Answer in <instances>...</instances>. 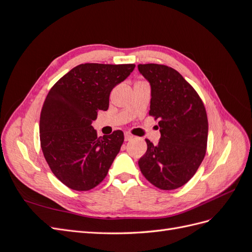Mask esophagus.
I'll return each instance as SVG.
<instances>
[{
	"mask_svg": "<svg viewBox=\"0 0 252 252\" xmlns=\"http://www.w3.org/2000/svg\"><path fill=\"white\" fill-rule=\"evenodd\" d=\"M124 138H125V141L127 142V141H130V140H132V139H133V135H131L130 133L126 132V133H125V135H124Z\"/></svg>",
	"mask_w": 252,
	"mask_h": 252,
	"instance_id": "obj_1",
	"label": "esophagus"
}]
</instances>
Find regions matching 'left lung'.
Segmentation results:
<instances>
[{
    "mask_svg": "<svg viewBox=\"0 0 252 252\" xmlns=\"http://www.w3.org/2000/svg\"><path fill=\"white\" fill-rule=\"evenodd\" d=\"M139 71L151 86L149 116L158 121V145L146 140L141 172L152 185L173 190L185 185L206 155L208 120L194 88L171 67L140 64Z\"/></svg>",
    "mask_w": 252,
    "mask_h": 252,
    "instance_id": "8db88e82",
    "label": "left lung"
}]
</instances>
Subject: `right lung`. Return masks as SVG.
<instances>
[{
    "instance_id": "obj_1",
    "label": "right lung",
    "mask_w": 252,
    "mask_h": 252,
    "mask_svg": "<svg viewBox=\"0 0 252 252\" xmlns=\"http://www.w3.org/2000/svg\"><path fill=\"white\" fill-rule=\"evenodd\" d=\"M134 67L81 64L49 90L40 117L41 148L52 173L68 188L87 191L107 175L124 133L117 130L98 138L91 123L98 110L108 109L111 90Z\"/></svg>"
}]
</instances>
